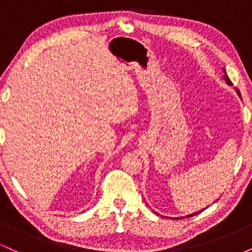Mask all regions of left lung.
Wrapping results in <instances>:
<instances>
[{"label":"left lung","instance_id":"left-lung-1","mask_svg":"<svg viewBox=\"0 0 252 252\" xmlns=\"http://www.w3.org/2000/svg\"><path fill=\"white\" fill-rule=\"evenodd\" d=\"M222 72H224V79H225V82H226V83L228 84V85H232V82H231V80H230V78L227 77V74H226V71H225L224 68H222ZM237 94H239V91H238V90H237ZM239 97H241V94H239ZM201 211H204V210H201ZM201 211H200V212H201ZM198 213H199V212L192 213V215H189V216H186V217H187V218H189V217H192V216H195V215H198Z\"/></svg>","mask_w":252,"mask_h":252}]
</instances>
